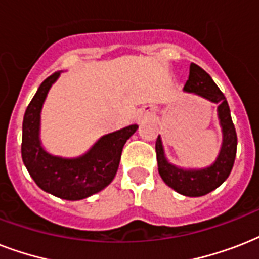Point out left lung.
Returning <instances> with one entry per match:
<instances>
[{"instance_id":"obj_1","label":"left lung","mask_w":259,"mask_h":259,"mask_svg":"<svg viewBox=\"0 0 259 259\" xmlns=\"http://www.w3.org/2000/svg\"><path fill=\"white\" fill-rule=\"evenodd\" d=\"M184 91L196 94L207 101L219 105L218 118L223 133L219 156L212 165L203 169L179 168L166 160L160 136L156 140V154H157L158 173L164 183L184 196L197 197L217 189L229 177L237 156V132L234 127L226 97L215 84L212 78L195 63H191L189 66V76L184 84Z\"/></svg>"}]
</instances>
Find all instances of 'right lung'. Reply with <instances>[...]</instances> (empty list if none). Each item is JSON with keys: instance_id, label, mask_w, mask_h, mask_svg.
<instances>
[{"instance_id": "right-lung-1", "label": "right lung", "mask_w": 259, "mask_h": 259, "mask_svg": "<svg viewBox=\"0 0 259 259\" xmlns=\"http://www.w3.org/2000/svg\"><path fill=\"white\" fill-rule=\"evenodd\" d=\"M59 75L60 72H55L48 76L26 107L22 121V161L42 191L66 200H82L113 181L123 145L138 126L130 125L106 134L79 157L66 158L48 153L40 141V113L47 94Z\"/></svg>"}]
</instances>
